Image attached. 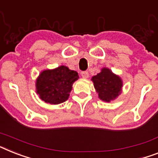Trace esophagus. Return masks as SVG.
I'll list each match as a JSON object with an SVG mask.
<instances>
[{"mask_svg":"<svg viewBox=\"0 0 158 158\" xmlns=\"http://www.w3.org/2000/svg\"><path fill=\"white\" fill-rule=\"evenodd\" d=\"M88 71H82L81 72V76L83 77V78H84V79H87L88 77Z\"/></svg>","mask_w":158,"mask_h":158,"instance_id":"esophagus-1","label":"esophagus"}]
</instances>
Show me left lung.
Segmentation results:
<instances>
[{
    "label": "left lung",
    "instance_id": "left-lung-1",
    "mask_svg": "<svg viewBox=\"0 0 158 158\" xmlns=\"http://www.w3.org/2000/svg\"><path fill=\"white\" fill-rule=\"evenodd\" d=\"M94 87L98 92L100 99L110 101L115 99L121 92L123 86L121 79L114 75L107 68H104L101 72L92 77Z\"/></svg>",
    "mask_w": 158,
    "mask_h": 158
}]
</instances>
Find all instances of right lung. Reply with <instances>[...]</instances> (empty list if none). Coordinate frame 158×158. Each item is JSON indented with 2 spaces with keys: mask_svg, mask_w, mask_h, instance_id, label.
Returning <instances> with one entry per match:
<instances>
[{
  "mask_svg": "<svg viewBox=\"0 0 158 158\" xmlns=\"http://www.w3.org/2000/svg\"><path fill=\"white\" fill-rule=\"evenodd\" d=\"M79 79L78 73L61 66L55 70H44L36 81V92L46 103H62L68 99L73 83Z\"/></svg>",
  "mask_w": 158,
  "mask_h": 158,
  "instance_id": "add662e5",
  "label": "right lung"
}]
</instances>
